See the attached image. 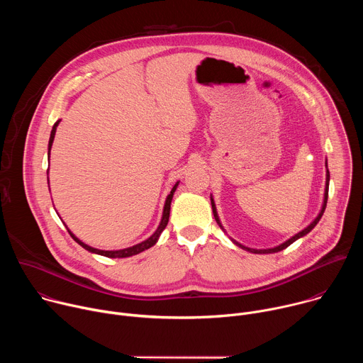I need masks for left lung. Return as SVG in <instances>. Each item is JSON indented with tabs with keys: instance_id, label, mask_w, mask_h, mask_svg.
Returning <instances> with one entry per match:
<instances>
[{
	"instance_id": "obj_1",
	"label": "left lung",
	"mask_w": 363,
	"mask_h": 363,
	"mask_svg": "<svg viewBox=\"0 0 363 363\" xmlns=\"http://www.w3.org/2000/svg\"><path fill=\"white\" fill-rule=\"evenodd\" d=\"M326 168H328V161H326ZM329 181H330V175H329V169L326 171V186H325V198H323V205H322V210H320V213H319V216L315 218V221H312L310 223L304 230H301L300 233H297L296 235H293L291 238H289L287 241H284L283 244H280V245H277V247H274V248H266V250H255V248H250V247H245V245H242V244H240V242H237L235 240H233L231 238V241L235 244V245H238V247H241L242 250H245V251H250V252H254V254H270V252H279V251H281V250H284V248H287L290 244H293L296 240H298V238H301V237H304L306 234H308L310 231H312L315 227H316V224L320 221V218H322V216H323V213H325V210H326V203H328V194H329ZM211 205H213V213H214V217H216V221H217V224L223 228V225H221V221H220V218H218V214H217V208H216V203H214V198L211 196ZM224 230V228H223Z\"/></svg>"
}]
</instances>
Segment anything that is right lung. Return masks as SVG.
Wrapping results in <instances>:
<instances>
[{
	"mask_svg": "<svg viewBox=\"0 0 363 363\" xmlns=\"http://www.w3.org/2000/svg\"><path fill=\"white\" fill-rule=\"evenodd\" d=\"M59 123H60V121H57V122L55 123V126H53V129H51V133H50V140H48V161H50V150H51V145H53L55 135H56V129H57ZM178 184H179V181L174 185V188L171 189L169 195L167 196V201H165V205H164L162 220H161V223H160V225H158L157 231H155V233H153L147 240H145V241H142V242H139V244H136V245H132V247H128V248H123V250H113V251L97 250V248H93V247H90V245L84 244L83 241H80V240H79V238H77V237H76L70 230H67V231H69V234L72 235V238H73L77 244H80L84 250H87V251H90V252H94V254H99V255H105V257H109V258H125V257H130V255L139 254V252H142V251H145V250L150 248L152 245L157 244V241H158V238H160L161 233L165 230V227H167V224H168V221H169L171 201H172L174 192H175V191H177V188H178Z\"/></svg>",
	"mask_w": 363,
	"mask_h": 363,
	"instance_id": "add662e5",
	"label": "right lung"
}]
</instances>
